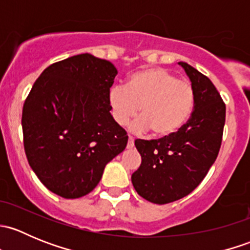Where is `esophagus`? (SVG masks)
Masks as SVG:
<instances>
[{
    "mask_svg": "<svg viewBox=\"0 0 250 250\" xmlns=\"http://www.w3.org/2000/svg\"><path fill=\"white\" fill-rule=\"evenodd\" d=\"M127 147L128 148H132L134 147V139H133V137H128V144H127Z\"/></svg>",
    "mask_w": 250,
    "mask_h": 250,
    "instance_id": "1",
    "label": "esophagus"
}]
</instances>
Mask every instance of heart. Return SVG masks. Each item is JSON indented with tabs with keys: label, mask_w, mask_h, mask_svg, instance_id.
Instances as JSON below:
<instances>
[{
	"label": "heart",
	"mask_w": 250,
	"mask_h": 250,
	"mask_svg": "<svg viewBox=\"0 0 250 250\" xmlns=\"http://www.w3.org/2000/svg\"><path fill=\"white\" fill-rule=\"evenodd\" d=\"M195 88L165 67H147L128 78L127 87L111 88L109 104L118 125L129 122L139 110L137 130H151L157 138L175 134L188 122L195 106Z\"/></svg>",
	"instance_id": "obj_1"
}]
</instances>
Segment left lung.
<instances>
[{
	"label": "left lung",
	"instance_id": "obj_1",
	"mask_svg": "<svg viewBox=\"0 0 250 250\" xmlns=\"http://www.w3.org/2000/svg\"><path fill=\"white\" fill-rule=\"evenodd\" d=\"M179 64L195 88L191 117L169 137L135 140L141 165L132 175L133 186L141 197L156 204L192 192L215 162L223 141L226 106L220 93L206 75L186 62Z\"/></svg>",
	"mask_w": 250,
	"mask_h": 250
}]
</instances>
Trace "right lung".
Returning a JSON list of instances; mask_svg holds the SVG:
<instances>
[{"mask_svg": "<svg viewBox=\"0 0 250 250\" xmlns=\"http://www.w3.org/2000/svg\"><path fill=\"white\" fill-rule=\"evenodd\" d=\"M112 62L78 54L49 65L22 106L24 150L41 183L64 198L95 188L107 163L122 152L127 132L110 113Z\"/></svg>", "mask_w": 250, "mask_h": 250, "instance_id": "1", "label": "right lung"}]
</instances>
